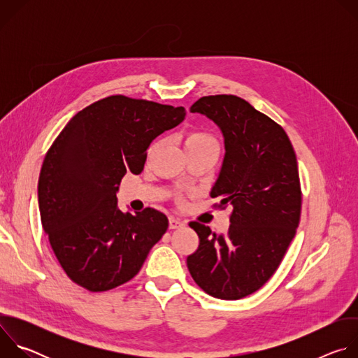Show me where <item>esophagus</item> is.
Returning <instances> with one entry per match:
<instances>
[{
	"instance_id": "esophagus-1",
	"label": "esophagus",
	"mask_w": 358,
	"mask_h": 358,
	"mask_svg": "<svg viewBox=\"0 0 358 358\" xmlns=\"http://www.w3.org/2000/svg\"><path fill=\"white\" fill-rule=\"evenodd\" d=\"M185 225V222L180 218H176V217H170L169 218V227L170 229H178V228H182Z\"/></svg>"
}]
</instances>
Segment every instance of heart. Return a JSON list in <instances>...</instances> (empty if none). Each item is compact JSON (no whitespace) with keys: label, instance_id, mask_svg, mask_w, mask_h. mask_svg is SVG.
<instances>
[{"label":"heart","instance_id":"heart-1","mask_svg":"<svg viewBox=\"0 0 358 358\" xmlns=\"http://www.w3.org/2000/svg\"><path fill=\"white\" fill-rule=\"evenodd\" d=\"M207 141H215L213 136H210L208 133L203 131H192L188 134V137L185 138V145L188 144H199V143H207Z\"/></svg>","mask_w":358,"mask_h":358}]
</instances>
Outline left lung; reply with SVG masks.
Wrapping results in <instances>:
<instances>
[{"mask_svg": "<svg viewBox=\"0 0 358 358\" xmlns=\"http://www.w3.org/2000/svg\"><path fill=\"white\" fill-rule=\"evenodd\" d=\"M221 130L225 156L211 196L232 207L229 229L189 222L199 238L187 258L195 283L211 296L238 300L261 289L280 265L300 220L294 150L285 130L234 94L203 96L189 108Z\"/></svg>", "mask_w": 358, "mask_h": 358, "instance_id": "8db88e82", "label": "left lung"}]
</instances>
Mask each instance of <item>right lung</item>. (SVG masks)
Listing matches in <instances>:
<instances>
[{
    "mask_svg": "<svg viewBox=\"0 0 358 358\" xmlns=\"http://www.w3.org/2000/svg\"><path fill=\"white\" fill-rule=\"evenodd\" d=\"M184 117L181 106L109 96L75 115L48 150L38 181L41 221L79 286L105 292L129 282L166 234L163 213H122L116 194L126 173L143 171L151 141Z\"/></svg>",
    "mask_w": 358,
    "mask_h": 358,
    "instance_id": "add662e5",
    "label": "right lung"
}]
</instances>
